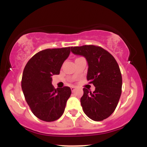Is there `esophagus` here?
I'll return each instance as SVG.
<instances>
[{
  "mask_svg": "<svg viewBox=\"0 0 147 147\" xmlns=\"http://www.w3.org/2000/svg\"><path fill=\"white\" fill-rule=\"evenodd\" d=\"M75 89H76V87L75 86H71V90H72V92H74V91L75 90Z\"/></svg>",
  "mask_w": 147,
  "mask_h": 147,
  "instance_id": "esophagus-1",
  "label": "esophagus"
}]
</instances>
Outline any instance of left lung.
<instances>
[{
	"label": "left lung",
	"instance_id": "1",
	"mask_svg": "<svg viewBox=\"0 0 147 147\" xmlns=\"http://www.w3.org/2000/svg\"><path fill=\"white\" fill-rule=\"evenodd\" d=\"M71 52L86 59L87 80L95 87L92 92L83 89L80 101L84 112L92 120H104L115 110L122 93V78L118 63L111 54L100 46L71 47Z\"/></svg>",
	"mask_w": 147,
	"mask_h": 147
}]
</instances>
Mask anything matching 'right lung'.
I'll return each mask as SVG.
<instances>
[{
    "instance_id": "obj_1",
    "label": "right lung",
    "mask_w": 147,
    "mask_h": 147,
    "mask_svg": "<svg viewBox=\"0 0 147 147\" xmlns=\"http://www.w3.org/2000/svg\"><path fill=\"white\" fill-rule=\"evenodd\" d=\"M70 47L45 49L28 61L23 72L21 88L33 114L45 122H53L62 115L71 95L70 87L55 89L52 76L59 75Z\"/></svg>"
}]
</instances>
